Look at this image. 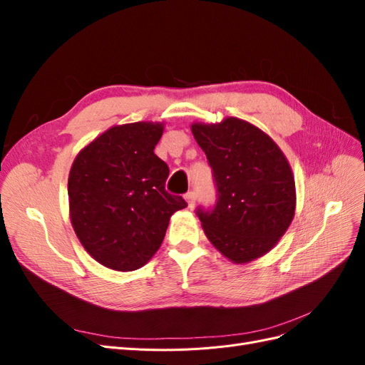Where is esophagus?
<instances>
[{
    "label": "esophagus",
    "instance_id": "esophagus-1",
    "mask_svg": "<svg viewBox=\"0 0 365 365\" xmlns=\"http://www.w3.org/2000/svg\"><path fill=\"white\" fill-rule=\"evenodd\" d=\"M185 201H187V204H189V207L190 208H193L195 207V202H196V193L193 192V190H190V192H187L185 193Z\"/></svg>",
    "mask_w": 365,
    "mask_h": 365
}]
</instances>
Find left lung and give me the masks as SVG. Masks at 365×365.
I'll return each mask as SVG.
<instances>
[{"mask_svg":"<svg viewBox=\"0 0 365 365\" xmlns=\"http://www.w3.org/2000/svg\"><path fill=\"white\" fill-rule=\"evenodd\" d=\"M205 152L216 202L196 216L210 242L236 263L268 252L292 222L295 182L288 160L260 129L235 117L192 125Z\"/></svg>","mask_w":365,"mask_h":365,"instance_id":"obj_1","label":"left lung"}]
</instances>
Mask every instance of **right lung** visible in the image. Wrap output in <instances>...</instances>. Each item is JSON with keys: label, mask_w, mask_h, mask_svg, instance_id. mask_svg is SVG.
<instances>
[{"label": "right lung", "mask_w": 365, "mask_h": 365, "mask_svg": "<svg viewBox=\"0 0 365 365\" xmlns=\"http://www.w3.org/2000/svg\"><path fill=\"white\" fill-rule=\"evenodd\" d=\"M158 123L114 126L76 157L68 178L71 224L105 267L134 271L155 254L170 216L187 207L165 190L169 165L155 155Z\"/></svg>", "instance_id": "obj_1"}]
</instances>
